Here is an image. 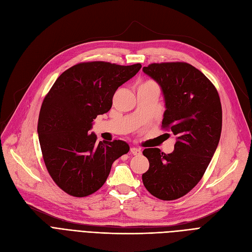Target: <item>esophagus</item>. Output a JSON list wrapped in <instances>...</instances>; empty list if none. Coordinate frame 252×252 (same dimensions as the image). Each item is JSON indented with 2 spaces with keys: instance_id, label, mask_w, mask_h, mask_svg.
I'll return each mask as SVG.
<instances>
[{
  "instance_id": "1",
  "label": "esophagus",
  "mask_w": 252,
  "mask_h": 252,
  "mask_svg": "<svg viewBox=\"0 0 252 252\" xmlns=\"http://www.w3.org/2000/svg\"><path fill=\"white\" fill-rule=\"evenodd\" d=\"M130 152H131V154H133V155H140L142 153L141 149L135 148V147H132V148H130Z\"/></svg>"
}]
</instances>
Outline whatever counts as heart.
<instances>
[{"label":"heart","mask_w":252,"mask_h":252,"mask_svg":"<svg viewBox=\"0 0 252 252\" xmlns=\"http://www.w3.org/2000/svg\"><path fill=\"white\" fill-rule=\"evenodd\" d=\"M151 83H153V82H150V81H148V82H145L144 84H151Z\"/></svg>","instance_id":"b5f03b06"}]
</instances>
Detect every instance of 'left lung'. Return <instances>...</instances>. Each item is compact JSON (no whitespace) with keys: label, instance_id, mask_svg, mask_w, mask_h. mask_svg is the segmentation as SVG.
Returning <instances> with one entry per match:
<instances>
[{"label":"left lung","instance_id":"8db88e82","mask_svg":"<svg viewBox=\"0 0 252 252\" xmlns=\"http://www.w3.org/2000/svg\"><path fill=\"white\" fill-rule=\"evenodd\" d=\"M144 73L158 82L166 111L161 128L176 136L170 154L147 148L149 169L142 175L148 192L160 200H176L196 187L204 175L220 141L222 106L215 85L187 63H151Z\"/></svg>","mask_w":252,"mask_h":252}]
</instances>
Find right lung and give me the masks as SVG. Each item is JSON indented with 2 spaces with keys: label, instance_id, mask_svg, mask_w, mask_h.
<instances>
[{
  "label": "right lung",
  "instance_id": "add662e5",
  "mask_svg": "<svg viewBox=\"0 0 252 252\" xmlns=\"http://www.w3.org/2000/svg\"><path fill=\"white\" fill-rule=\"evenodd\" d=\"M141 67L80 63L60 75L46 94L37 124L40 149L50 176L66 194L86 197L97 192L112 162L128 153L126 142L97 144V136L89 131L94 119L111 108L119 86Z\"/></svg>",
  "mask_w": 252,
  "mask_h": 252
}]
</instances>
